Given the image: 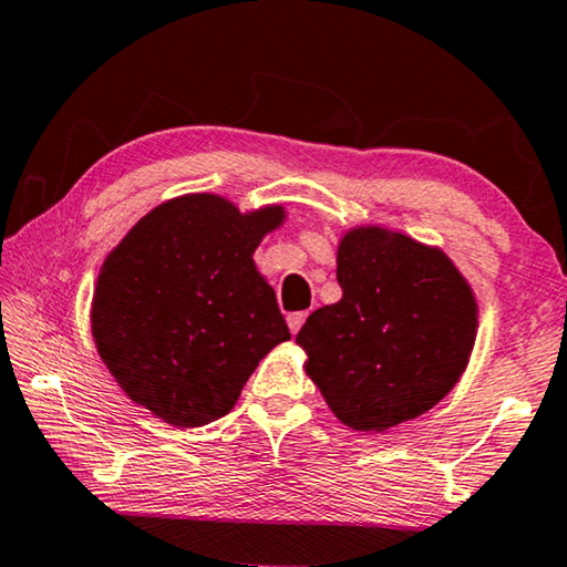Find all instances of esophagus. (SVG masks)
<instances>
[{
	"mask_svg": "<svg viewBox=\"0 0 567 567\" xmlns=\"http://www.w3.org/2000/svg\"><path fill=\"white\" fill-rule=\"evenodd\" d=\"M305 320H307V312H292V315H287V324H290V332H292V334L300 332Z\"/></svg>",
	"mask_w": 567,
	"mask_h": 567,
	"instance_id": "esophagus-1",
	"label": "esophagus"
}]
</instances>
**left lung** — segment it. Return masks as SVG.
<instances>
[{
    "instance_id": "obj_1",
    "label": "left lung",
    "mask_w": 567,
    "mask_h": 567,
    "mask_svg": "<svg viewBox=\"0 0 567 567\" xmlns=\"http://www.w3.org/2000/svg\"><path fill=\"white\" fill-rule=\"evenodd\" d=\"M342 300L315 310L297 344L307 375L354 430H388L437 405L463 375L477 307L455 265L400 233L360 227L338 249Z\"/></svg>"
}]
</instances>
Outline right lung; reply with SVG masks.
I'll use <instances>...</instances> for the list:
<instances>
[{
    "mask_svg": "<svg viewBox=\"0 0 567 567\" xmlns=\"http://www.w3.org/2000/svg\"><path fill=\"white\" fill-rule=\"evenodd\" d=\"M282 207L243 215L215 195L152 209L112 249L92 300V334L120 388L169 425L227 415L275 344L290 340L252 252Z\"/></svg>",
    "mask_w": 567,
    "mask_h": 567,
    "instance_id": "obj_1",
    "label": "right lung"
}]
</instances>
